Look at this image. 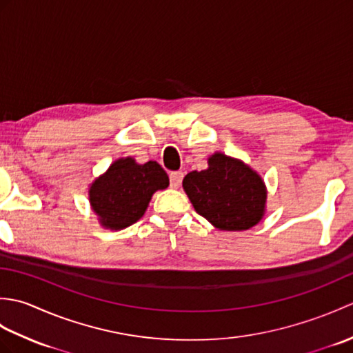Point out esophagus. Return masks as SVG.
<instances>
[{
    "instance_id": "1",
    "label": "esophagus",
    "mask_w": 353,
    "mask_h": 353,
    "mask_svg": "<svg viewBox=\"0 0 353 353\" xmlns=\"http://www.w3.org/2000/svg\"><path fill=\"white\" fill-rule=\"evenodd\" d=\"M182 179H183L182 171H172L170 174L171 188H179V186H181V183H182Z\"/></svg>"
}]
</instances>
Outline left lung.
Here are the masks:
<instances>
[{
	"instance_id": "8db88e82",
	"label": "left lung",
	"mask_w": 353,
	"mask_h": 353,
	"mask_svg": "<svg viewBox=\"0 0 353 353\" xmlns=\"http://www.w3.org/2000/svg\"><path fill=\"white\" fill-rule=\"evenodd\" d=\"M183 191L196 212L220 230H249L264 219V179L241 159L215 152L208 168L183 177Z\"/></svg>"
}]
</instances>
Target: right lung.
<instances>
[{
  "mask_svg": "<svg viewBox=\"0 0 353 353\" xmlns=\"http://www.w3.org/2000/svg\"><path fill=\"white\" fill-rule=\"evenodd\" d=\"M168 185V174L156 161L138 163L130 156L119 157L89 185V205L101 228L121 230L141 220L153 194Z\"/></svg>",
  "mask_w": 353,
  "mask_h": 353,
  "instance_id": "add662e5",
  "label": "right lung"
}]
</instances>
